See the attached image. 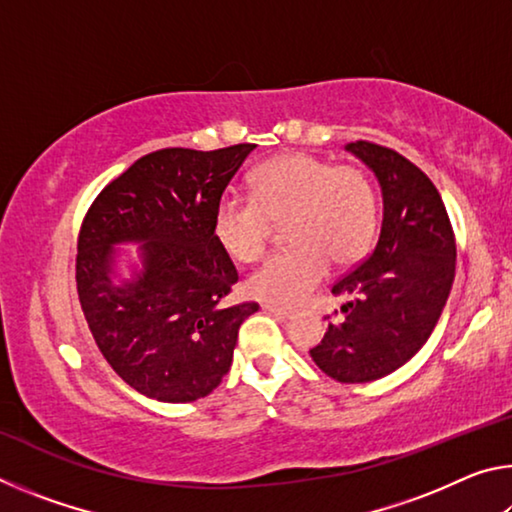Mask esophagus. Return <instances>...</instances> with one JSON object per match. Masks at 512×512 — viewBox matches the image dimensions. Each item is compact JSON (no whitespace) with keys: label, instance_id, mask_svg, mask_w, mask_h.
<instances>
[{"label":"esophagus","instance_id":"obj_1","mask_svg":"<svg viewBox=\"0 0 512 512\" xmlns=\"http://www.w3.org/2000/svg\"><path fill=\"white\" fill-rule=\"evenodd\" d=\"M264 309L268 311V314H273L277 320H289L291 318L289 309H282V307H275V305H266Z\"/></svg>","mask_w":512,"mask_h":512}]
</instances>
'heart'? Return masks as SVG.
Masks as SVG:
<instances>
[{
    "mask_svg": "<svg viewBox=\"0 0 512 512\" xmlns=\"http://www.w3.org/2000/svg\"><path fill=\"white\" fill-rule=\"evenodd\" d=\"M250 198L225 196L214 210L216 244L239 264L257 262L271 239V223L287 225L293 248L268 259L246 289L268 305L291 307L318 287L327 266L354 264L377 228V194L366 173L309 153L266 160L250 176Z\"/></svg>",
    "mask_w": 512,
    "mask_h": 512,
    "instance_id": "heart-1",
    "label": "heart"
}]
</instances>
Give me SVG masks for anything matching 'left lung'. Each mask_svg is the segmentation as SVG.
<instances>
[{
	"label": "left lung",
	"mask_w": 512,
	"mask_h": 512,
	"mask_svg": "<svg viewBox=\"0 0 512 512\" xmlns=\"http://www.w3.org/2000/svg\"><path fill=\"white\" fill-rule=\"evenodd\" d=\"M345 151L375 173L384 216L375 250L332 287L343 318L309 354L327 377L366 384L427 343L452 291L456 244L443 198L413 162L361 140Z\"/></svg>",
	"instance_id": "8db88e82"
}]
</instances>
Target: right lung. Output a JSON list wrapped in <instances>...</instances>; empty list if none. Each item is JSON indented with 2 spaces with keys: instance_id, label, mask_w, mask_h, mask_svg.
<instances>
[{
  "instance_id": "1",
  "label": "right lung",
  "mask_w": 512,
  "mask_h": 512,
  "mask_svg": "<svg viewBox=\"0 0 512 512\" xmlns=\"http://www.w3.org/2000/svg\"><path fill=\"white\" fill-rule=\"evenodd\" d=\"M253 149L149 153L85 216L76 255L85 320L112 370L151 400L210 395L257 311L255 302L221 305L239 275L212 232L216 205ZM119 245H140L138 257Z\"/></svg>"
}]
</instances>
